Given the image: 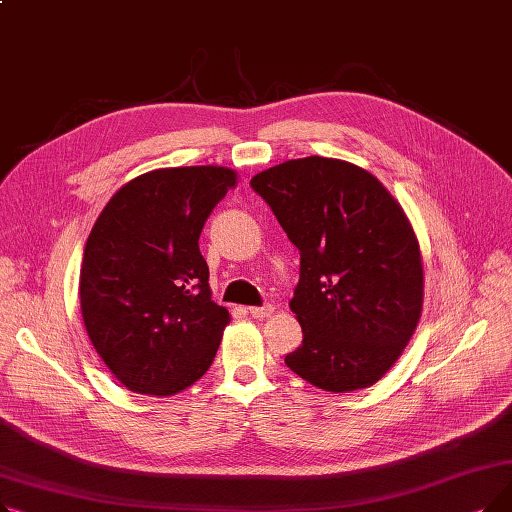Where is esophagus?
<instances>
[{"instance_id": "34e87169", "label": "esophagus", "mask_w": 512, "mask_h": 512, "mask_svg": "<svg viewBox=\"0 0 512 512\" xmlns=\"http://www.w3.org/2000/svg\"><path fill=\"white\" fill-rule=\"evenodd\" d=\"M249 313L255 319H263V317H270L274 313V305H263V307H249Z\"/></svg>"}]
</instances>
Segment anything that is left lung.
Here are the masks:
<instances>
[{
    "instance_id": "1",
    "label": "left lung",
    "mask_w": 512,
    "mask_h": 512,
    "mask_svg": "<svg viewBox=\"0 0 512 512\" xmlns=\"http://www.w3.org/2000/svg\"><path fill=\"white\" fill-rule=\"evenodd\" d=\"M251 186L301 253L290 309L303 344L286 365L334 394L373 386L423 309L421 251L405 209L367 170L319 155L263 170Z\"/></svg>"
}]
</instances>
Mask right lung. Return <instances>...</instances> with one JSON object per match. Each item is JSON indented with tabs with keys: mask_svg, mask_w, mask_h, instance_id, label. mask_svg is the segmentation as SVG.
I'll list each match as a JSON object with an SVG mask.
<instances>
[{
	"mask_svg": "<svg viewBox=\"0 0 512 512\" xmlns=\"http://www.w3.org/2000/svg\"><path fill=\"white\" fill-rule=\"evenodd\" d=\"M236 172L161 168L118 188L87 238L80 311L91 344L128 390L174 396L209 369L230 324L211 301L205 220Z\"/></svg>",
	"mask_w": 512,
	"mask_h": 512,
	"instance_id": "add662e5",
	"label": "right lung"
}]
</instances>
